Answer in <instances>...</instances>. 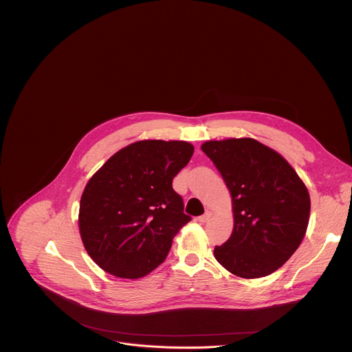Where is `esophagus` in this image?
I'll use <instances>...</instances> for the list:
<instances>
[{"instance_id": "1", "label": "esophagus", "mask_w": 352, "mask_h": 352, "mask_svg": "<svg viewBox=\"0 0 352 352\" xmlns=\"http://www.w3.org/2000/svg\"><path fill=\"white\" fill-rule=\"evenodd\" d=\"M210 217H212V213H210V212H208V213H206V214H204V216H199V217L196 219V221H197V223H200V224H204V223L209 221V220H210Z\"/></svg>"}]
</instances>
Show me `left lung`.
<instances>
[{
  "instance_id": "1",
  "label": "left lung",
  "mask_w": 352,
  "mask_h": 352,
  "mask_svg": "<svg viewBox=\"0 0 352 352\" xmlns=\"http://www.w3.org/2000/svg\"><path fill=\"white\" fill-rule=\"evenodd\" d=\"M200 148L231 195L234 228L216 261L241 278L280 269L302 242L311 214L307 185L272 147L252 138L208 140Z\"/></svg>"
}]
</instances>
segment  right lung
<instances>
[{
	"instance_id": "add662e5",
	"label": "right lung",
	"mask_w": 352,
	"mask_h": 352,
	"mask_svg": "<svg viewBox=\"0 0 352 352\" xmlns=\"http://www.w3.org/2000/svg\"><path fill=\"white\" fill-rule=\"evenodd\" d=\"M192 155L193 146L185 140H138L91 175L80 197L78 226L98 267L135 280L166 261L174 236L190 221L173 179Z\"/></svg>"
}]
</instances>
